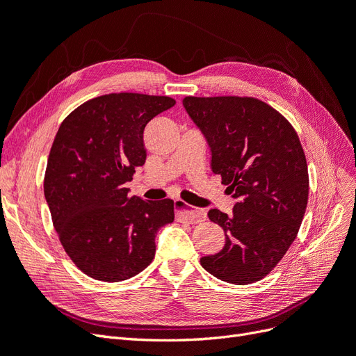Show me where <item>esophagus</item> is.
I'll use <instances>...</instances> for the list:
<instances>
[{
    "label": "esophagus",
    "mask_w": 356,
    "mask_h": 356,
    "mask_svg": "<svg viewBox=\"0 0 356 356\" xmlns=\"http://www.w3.org/2000/svg\"><path fill=\"white\" fill-rule=\"evenodd\" d=\"M175 208H177V220L178 221H187L190 224L202 222L207 218V212L202 209H193L184 200H175Z\"/></svg>",
    "instance_id": "1"
}]
</instances>
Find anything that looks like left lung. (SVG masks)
<instances>
[{
  "mask_svg": "<svg viewBox=\"0 0 356 356\" xmlns=\"http://www.w3.org/2000/svg\"><path fill=\"white\" fill-rule=\"evenodd\" d=\"M211 147V168L236 203L211 209L225 245L202 257L204 270L234 285L260 281L297 238L309 197L307 161L294 127L270 105L248 96L182 99Z\"/></svg>",
  "mask_w": 356,
  "mask_h": 356,
  "instance_id": "left-lung-1",
  "label": "left lung"
}]
</instances>
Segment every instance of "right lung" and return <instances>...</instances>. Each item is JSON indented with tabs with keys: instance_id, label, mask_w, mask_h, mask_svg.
<instances>
[{
	"instance_id": "obj_1",
	"label": "right lung",
	"mask_w": 356,
	"mask_h": 356,
	"mask_svg": "<svg viewBox=\"0 0 356 356\" xmlns=\"http://www.w3.org/2000/svg\"><path fill=\"white\" fill-rule=\"evenodd\" d=\"M174 105L169 96L110 93L81 104L59 126L44 196L63 250L96 281L143 272L159 229L174 221V200L131 197L124 187L145 163L147 123Z\"/></svg>"
}]
</instances>
